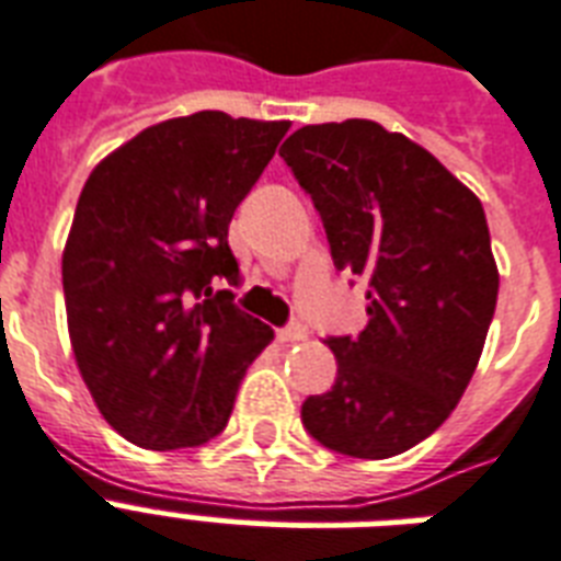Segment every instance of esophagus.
I'll return each mask as SVG.
<instances>
[{"instance_id":"esophagus-1","label":"esophagus","mask_w":561,"mask_h":561,"mask_svg":"<svg viewBox=\"0 0 561 561\" xmlns=\"http://www.w3.org/2000/svg\"><path fill=\"white\" fill-rule=\"evenodd\" d=\"M276 337H279V343H299V341H308V329L306 325H285V329H279L276 332Z\"/></svg>"}]
</instances>
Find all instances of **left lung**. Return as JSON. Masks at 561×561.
<instances>
[{
	"mask_svg": "<svg viewBox=\"0 0 561 561\" xmlns=\"http://www.w3.org/2000/svg\"><path fill=\"white\" fill-rule=\"evenodd\" d=\"M279 157L323 218L334 267L369 285L367 329L329 341L337 378L308 396L302 425L360 460L408 451L451 416L486 343L497 264L483 206L369 118L299 127Z\"/></svg>",
	"mask_w": 561,
	"mask_h": 561,
	"instance_id": "8db88e82",
	"label": "left lung"
}]
</instances>
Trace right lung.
<instances>
[{
	"mask_svg": "<svg viewBox=\"0 0 561 561\" xmlns=\"http://www.w3.org/2000/svg\"><path fill=\"white\" fill-rule=\"evenodd\" d=\"M290 122L220 110L145 127L92 169L64 250L69 341L95 408L151 451L209 443L273 329L244 314L229 220Z\"/></svg>",
	"mask_w": 561,
	"mask_h": 561,
	"instance_id": "right-lung-1",
	"label": "right lung"
}]
</instances>
